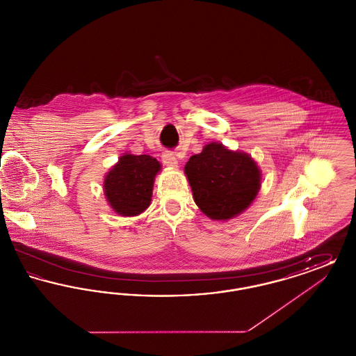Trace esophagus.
<instances>
[{
    "label": "esophagus",
    "instance_id": "obj_1",
    "mask_svg": "<svg viewBox=\"0 0 356 356\" xmlns=\"http://www.w3.org/2000/svg\"><path fill=\"white\" fill-rule=\"evenodd\" d=\"M161 159H163V163L165 165H168V167H177V159H176V156L173 154V152L165 151V152L163 153Z\"/></svg>",
    "mask_w": 356,
    "mask_h": 356
}]
</instances>
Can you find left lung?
<instances>
[{"instance_id": "obj_1", "label": "left lung", "mask_w": 356, "mask_h": 356, "mask_svg": "<svg viewBox=\"0 0 356 356\" xmlns=\"http://www.w3.org/2000/svg\"><path fill=\"white\" fill-rule=\"evenodd\" d=\"M184 170L195 203L213 220H228L241 213L260 189V170L254 160L218 143L191 156Z\"/></svg>"}]
</instances>
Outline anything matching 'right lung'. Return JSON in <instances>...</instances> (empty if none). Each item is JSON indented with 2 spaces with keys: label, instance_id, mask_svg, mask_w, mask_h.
Returning a JSON list of instances; mask_svg holds the SVG:
<instances>
[{
  "label": "right lung",
  "instance_id": "1",
  "mask_svg": "<svg viewBox=\"0 0 356 356\" xmlns=\"http://www.w3.org/2000/svg\"><path fill=\"white\" fill-rule=\"evenodd\" d=\"M160 167L149 154L121 156L104 181L112 208L122 216H135L145 211L151 204L153 181Z\"/></svg>",
  "mask_w": 356,
  "mask_h": 356
}]
</instances>
